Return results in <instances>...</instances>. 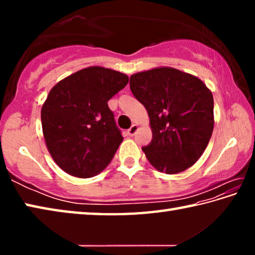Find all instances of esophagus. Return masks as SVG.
I'll list each match as a JSON object with an SVG mask.
<instances>
[{"label":"esophagus","mask_w":255,"mask_h":255,"mask_svg":"<svg viewBox=\"0 0 255 255\" xmlns=\"http://www.w3.org/2000/svg\"><path fill=\"white\" fill-rule=\"evenodd\" d=\"M137 129H138V126H137V125H132V126L128 129L127 133H128L129 136H133V135H135V133H136Z\"/></svg>","instance_id":"34e87169"}]
</instances>
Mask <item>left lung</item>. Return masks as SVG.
Returning a JSON list of instances; mask_svg holds the SVG:
<instances>
[{"instance_id":"obj_1","label":"left lung","mask_w":255,"mask_h":255,"mask_svg":"<svg viewBox=\"0 0 255 255\" xmlns=\"http://www.w3.org/2000/svg\"><path fill=\"white\" fill-rule=\"evenodd\" d=\"M129 85L149 116L153 138L143 147L149 163L166 174L192 166L214 129V98L204 82L159 67L131 75Z\"/></svg>"}]
</instances>
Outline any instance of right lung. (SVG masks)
Masks as SVG:
<instances>
[{
    "label": "right lung",
    "instance_id": "add662e5",
    "mask_svg": "<svg viewBox=\"0 0 255 255\" xmlns=\"http://www.w3.org/2000/svg\"><path fill=\"white\" fill-rule=\"evenodd\" d=\"M128 76L105 67H88L56 84L41 108L42 132L56 164L77 178L105 169L124 137L108 101Z\"/></svg>",
    "mask_w": 255,
    "mask_h": 255
}]
</instances>
